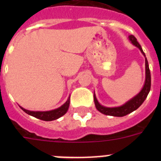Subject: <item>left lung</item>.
I'll use <instances>...</instances> for the list:
<instances>
[{
  "mask_svg": "<svg viewBox=\"0 0 161 161\" xmlns=\"http://www.w3.org/2000/svg\"><path fill=\"white\" fill-rule=\"evenodd\" d=\"M129 39H130V42H131L135 46L137 47L141 51L143 55L145 56L144 52H143L141 46H140L139 44V42H137V39H136V37L131 35L129 36ZM145 66H146V80H145L144 86H143V89L140 91V93H139L137 96H136L134 98H132L131 100H130L129 102H126V103L124 104L123 106H119V107L108 108L101 106L100 104L98 103L97 100V98L94 94L93 95L94 103L98 111H100L101 113L104 114L106 115H110V116H115V117H123V116H125V115L128 114L133 112L134 110L137 109L139 106H141L142 104H143V102H144L145 99H146V97H147V94H148L149 91H150L151 89V73L150 70H149L148 62H147V58H145Z\"/></svg>",
  "mask_w": 161,
  "mask_h": 161,
  "instance_id": "8db88e82",
  "label": "left lung"
}]
</instances>
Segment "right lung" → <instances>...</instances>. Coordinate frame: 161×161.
<instances>
[{
	"label": "right lung",
	"instance_id": "obj_1",
	"mask_svg": "<svg viewBox=\"0 0 161 161\" xmlns=\"http://www.w3.org/2000/svg\"><path fill=\"white\" fill-rule=\"evenodd\" d=\"M69 100L70 99H68V101L59 108L51 110V111H30L27 109H23L22 107H21V109L28 114L31 115L33 117L37 118L38 119H41V120L43 121H52L59 119L61 116H63L64 114H66V112L68 111V107H69V103H70Z\"/></svg>",
	"mask_w": 161,
	"mask_h": 161
}]
</instances>
